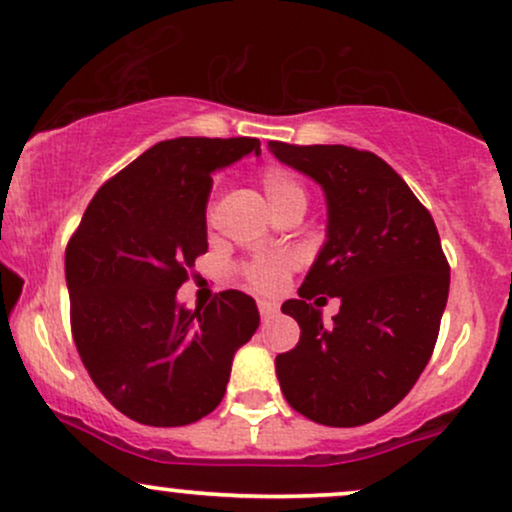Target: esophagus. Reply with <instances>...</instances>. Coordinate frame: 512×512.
<instances>
[{"label":"esophagus","instance_id":"34e87169","mask_svg":"<svg viewBox=\"0 0 512 512\" xmlns=\"http://www.w3.org/2000/svg\"><path fill=\"white\" fill-rule=\"evenodd\" d=\"M258 314H261L263 321H268V318H273L278 314V306L270 304V302H258Z\"/></svg>","mask_w":512,"mask_h":512}]
</instances>
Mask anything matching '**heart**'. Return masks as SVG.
I'll list each match as a JSON object with an SVG mask.
<instances>
[{
  "instance_id": "heart-1",
  "label": "heart",
  "mask_w": 512,
  "mask_h": 512,
  "mask_svg": "<svg viewBox=\"0 0 512 512\" xmlns=\"http://www.w3.org/2000/svg\"><path fill=\"white\" fill-rule=\"evenodd\" d=\"M261 186L263 194H266V201L273 215H280L282 210L292 208V206H306V191L304 186L299 184V179L294 177L290 170L278 165H270L261 172ZM294 266V258L287 254H275V256H266L258 258V261L249 263L244 268L246 280L254 290L263 292V294H275L282 290L285 285L287 275Z\"/></svg>"
}]
</instances>
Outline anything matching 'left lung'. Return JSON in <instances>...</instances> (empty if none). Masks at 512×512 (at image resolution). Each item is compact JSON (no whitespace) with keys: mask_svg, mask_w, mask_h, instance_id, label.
Masks as SVG:
<instances>
[{"mask_svg":"<svg viewBox=\"0 0 512 512\" xmlns=\"http://www.w3.org/2000/svg\"><path fill=\"white\" fill-rule=\"evenodd\" d=\"M282 165L323 189L326 242L282 314L302 328L275 357L282 395L311 422L359 426L393 410L434 352L448 302L441 237L417 196L388 162L350 146L270 141ZM341 299L333 327L320 306Z\"/></svg>","mask_w":512,"mask_h":512,"instance_id":"8db88e82","label":"left lung"}]
</instances>
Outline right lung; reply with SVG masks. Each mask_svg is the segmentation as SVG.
Listing matches in <instances>:
<instances>
[{
	"label": "right lung",
	"mask_w": 512,
	"mask_h": 512,
	"mask_svg": "<svg viewBox=\"0 0 512 512\" xmlns=\"http://www.w3.org/2000/svg\"><path fill=\"white\" fill-rule=\"evenodd\" d=\"M249 153H261L258 138L155 143L100 186L66 246L76 350L100 393L138 424L184 426L213 412L234 352L261 323L239 290L196 311L177 299L208 251L210 174Z\"/></svg>",
	"instance_id": "1"
}]
</instances>
